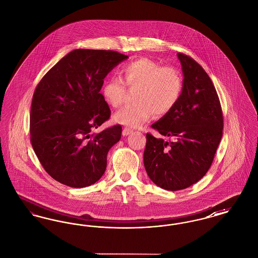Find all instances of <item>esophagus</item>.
<instances>
[{
  "instance_id": "1",
  "label": "esophagus",
  "mask_w": 258,
  "mask_h": 258,
  "mask_svg": "<svg viewBox=\"0 0 258 258\" xmlns=\"http://www.w3.org/2000/svg\"><path fill=\"white\" fill-rule=\"evenodd\" d=\"M133 133V130L130 128V127H124L123 128V136H126V135H130Z\"/></svg>"
}]
</instances>
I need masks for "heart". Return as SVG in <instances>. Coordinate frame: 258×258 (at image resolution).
Segmentation results:
<instances>
[{
  "mask_svg": "<svg viewBox=\"0 0 258 258\" xmlns=\"http://www.w3.org/2000/svg\"><path fill=\"white\" fill-rule=\"evenodd\" d=\"M123 79L108 78L102 87L105 101L113 108H119L124 101L126 88L136 89L135 103L126 105L114 115L116 123L139 126L151 119L166 115L178 102L183 89L180 73L148 58H140L125 63L122 69Z\"/></svg>",
  "mask_w": 258,
  "mask_h": 258,
  "instance_id": "b5f03b06",
  "label": "heart"
}]
</instances>
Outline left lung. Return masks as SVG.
I'll return each instance as SVG.
<instances>
[{
  "mask_svg": "<svg viewBox=\"0 0 258 258\" xmlns=\"http://www.w3.org/2000/svg\"><path fill=\"white\" fill-rule=\"evenodd\" d=\"M177 55L184 74L182 94L173 109L152 124L173 140L147 134L144 151L150 179L172 191L196 184L207 173L223 130L221 102L211 78L192 58Z\"/></svg>",
  "mask_w": 258,
  "mask_h": 258,
  "instance_id": "obj_1",
  "label": "left lung"
}]
</instances>
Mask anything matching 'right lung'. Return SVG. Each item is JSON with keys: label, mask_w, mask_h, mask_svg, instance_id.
Masks as SVG:
<instances>
[{"label": "right lung", "mask_w": 258, "mask_h": 258, "mask_svg": "<svg viewBox=\"0 0 258 258\" xmlns=\"http://www.w3.org/2000/svg\"><path fill=\"white\" fill-rule=\"evenodd\" d=\"M127 58L112 50L75 49L37 84L30 115L31 143L44 170L59 183L85 187L105 171L107 153L121 139L122 126L92 134L110 118L99 92L105 76Z\"/></svg>", "instance_id": "add662e5"}]
</instances>
